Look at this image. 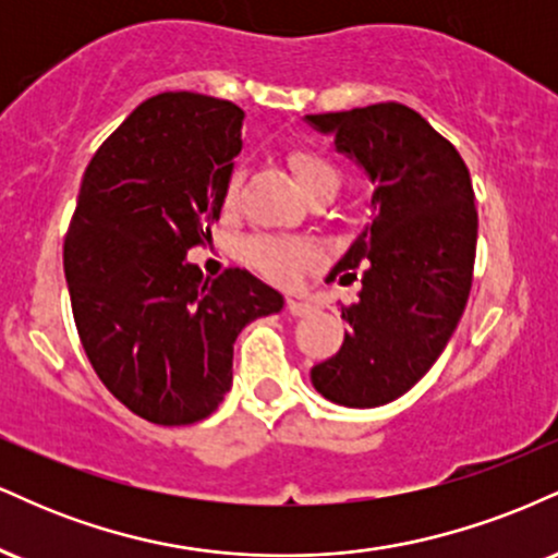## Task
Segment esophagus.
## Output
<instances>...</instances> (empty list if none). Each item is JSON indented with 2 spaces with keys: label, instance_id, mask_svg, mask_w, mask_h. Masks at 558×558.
<instances>
[{
  "label": "esophagus",
  "instance_id": "esophagus-1",
  "mask_svg": "<svg viewBox=\"0 0 558 558\" xmlns=\"http://www.w3.org/2000/svg\"><path fill=\"white\" fill-rule=\"evenodd\" d=\"M286 310L291 312L293 317H310V315H315L317 306L312 304V301H304V299H288Z\"/></svg>",
  "mask_w": 558,
  "mask_h": 558
}]
</instances>
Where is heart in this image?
<instances>
[{
    "label": "heart",
    "instance_id": "1",
    "mask_svg": "<svg viewBox=\"0 0 558 558\" xmlns=\"http://www.w3.org/2000/svg\"><path fill=\"white\" fill-rule=\"evenodd\" d=\"M286 162L304 194L319 189H336L338 185V168L330 162L323 151L312 149L306 144H296L286 151ZM239 172H230L226 185H222L220 204L226 213L235 207L239 202ZM317 248L306 241L280 239V235H254L243 243V259L259 270L265 278L275 280V283H293L301 272L317 262Z\"/></svg>",
    "mask_w": 558,
    "mask_h": 558
}]
</instances>
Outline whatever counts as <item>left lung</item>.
Segmentation results:
<instances>
[{
  "label": "left lung",
  "instance_id": "left-lung-1",
  "mask_svg": "<svg viewBox=\"0 0 558 558\" xmlns=\"http://www.w3.org/2000/svg\"><path fill=\"white\" fill-rule=\"evenodd\" d=\"M306 123L332 133L375 185L373 220L328 275H360V299L341 310L349 332L312 367V383L343 407H383L433 367L462 319L477 246L470 170L451 141L396 101Z\"/></svg>",
  "mask_w": 558,
  "mask_h": 558
}]
</instances>
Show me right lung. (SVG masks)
Segmentation results:
<instances>
[{
    "mask_svg": "<svg viewBox=\"0 0 558 558\" xmlns=\"http://www.w3.org/2000/svg\"><path fill=\"white\" fill-rule=\"evenodd\" d=\"M241 125L233 101L157 94L83 172L65 235L75 328L107 390L155 425L209 417L233 383L239 332L283 310V296L241 267L209 280L185 262L220 220Z\"/></svg>",
    "mask_w": 558,
    "mask_h": 558,
    "instance_id": "obj_1",
    "label": "right lung"
}]
</instances>
